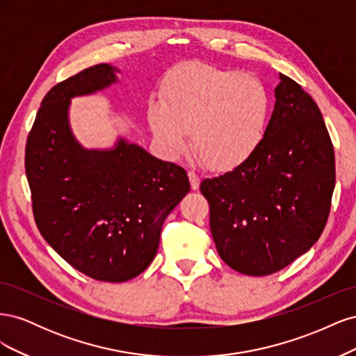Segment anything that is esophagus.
Listing matches in <instances>:
<instances>
[{"label":"esophagus","instance_id":"1","mask_svg":"<svg viewBox=\"0 0 356 356\" xmlns=\"http://www.w3.org/2000/svg\"><path fill=\"white\" fill-rule=\"evenodd\" d=\"M188 179H190L191 188H193V190H197L199 186H200V178H199V175L196 174V172L190 170V172H188Z\"/></svg>","mask_w":356,"mask_h":356}]
</instances>
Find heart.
<instances>
[{
  "instance_id": "heart-1",
  "label": "heart",
  "mask_w": 356,
  "mask_h": 356,
  "mask_svg": "<svg viewBox=\"0 0 356 356\" xmlns=\"http://www.w3.org/2000/svg\"><path fill=\"white\" fill-rule=\"evenodd\" d=\"M163 102L148 105L149 127L169 156L191 148L204 166L227 172L260 148L270 120V93L261 80L242 71L188 63L172 71Z\"/></svg>"
}]
</instances>
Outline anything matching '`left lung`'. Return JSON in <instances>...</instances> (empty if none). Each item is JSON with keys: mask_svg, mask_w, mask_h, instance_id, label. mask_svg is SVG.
Masks as SVG:
<instances>
[{"mask_svg": "<svg viewBox=\"0 0 356 356\" xmlns=\"http://www.w3.org/2000/svg\"><path fill=\"white\" fill-rule=\"evenodd\" d=\"M279 80L260 148L200 184L220 257L250 276L282 270L314 246L336 186L334 147L316 102L286 75Z\"/></svg>", "mask_w": 356, "mask_h": 356, "instance_id": "8db88e82", "label": "left lung"}]
</instances>
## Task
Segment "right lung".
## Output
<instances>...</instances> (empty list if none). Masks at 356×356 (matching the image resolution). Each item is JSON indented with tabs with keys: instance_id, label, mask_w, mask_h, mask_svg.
<instances>
[{
	"instance_id": "1",
	"label": "right lung",
	"mask_w": 356,
	"mask_h": 356,
	"mask_svg": "<svg viewBox=\"0 0 356 356\" xmlns=\"http://www.w3.org/2000/svg\"><path fill=\"white\" fill-rule=\"evenodd\" d=\"M99 63L51 88L28 135L25 170L42 238L79 272L126 282L154 260L161 225L190 191L187 172L118 139L86 149L70 129L71 98L117 81Z\"/></svg>"
}]
</instances>
